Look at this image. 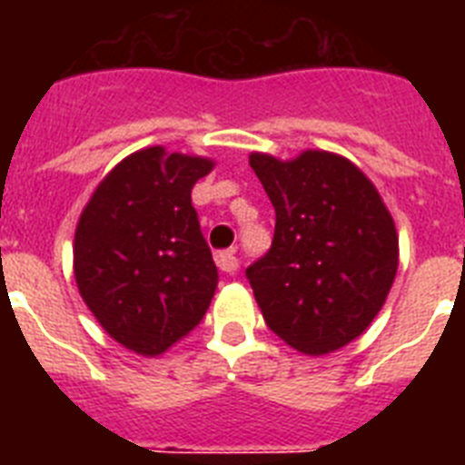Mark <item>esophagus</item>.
<instances>
[{
  "instance_id": "obj_1",
  "label": "esophagus",
  "mask_w": 465,
  "mask_h": 465,
  "mask_svg": "<svg viewBox=\"0 0 465 465\" xmlns=\"http://www.w3.org/2000/svg\"><path fill=\"white\" fill-rule=\"evenodd\" d=\"M216 265L223 270L225 274H235L240 270V261H237L235 252H219L216 253Z\"/></svg>"
}]
</instances>
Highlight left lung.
<instances>
[{
    "mask_svg": "<svg viewBox=\"0 0 465 465\" xmlns=\"http://www.w3.org/2000/svg\"><path fill=\"white\" fill-rule=\"evenodd\" d=\"M249 165L272 203L270 252L246 270L262 319L307 356L356 340L384 307L398 232L375 183L331 151L291 160L253 151Z\"/></svg>",
    "mask_w": 465,
    "mask_h": 465,
    "instance_id": "8db88e82",
    "label": "left lung"
}]
</instances>
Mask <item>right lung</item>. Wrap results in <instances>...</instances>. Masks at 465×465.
Instances as JSON below:
<instances>
[{"label": "right lung", "mask_w": 465, "mask_h": 465, "mask_svg": "<svg viewBox=\"0 0 465 465\" xmlns=\"http://www.w3.org/2000/svg\"><path fill=\"white\" fill-rule=\"evenodd\" d=\"M212 158L149 146L97 183L74 232V279L111 338L142 356L165 354L197 323L219 270L191 191Z\"/></svg>", "instance_id": "add662e5"}]
</instances>
